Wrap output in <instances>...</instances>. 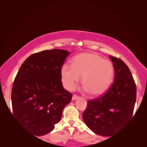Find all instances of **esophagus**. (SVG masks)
<instances>
[{
	"instance_id": "obj_1",
	"label": "esophagus",
	"mask_w": 147,
	"mask_h": 147,
	"mask_svg": "<svg viewBox=\"0 0 147 147\" xmlns=\"http://www.w3.org/2000/svg\"><path fill=\"white\" fill-rule=\"evenodd\" d=\"M79 98L77 95H73V96H72V100H75L76 99H78V98Z\"/></svg>"
}]
</instances>
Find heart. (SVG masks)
Returning a JSON list of instances; mask_svg holds the SVG:
<instances>
[{
	"instance_id": "b5f03b06",
	"label": "heart",
	"mask_w": 147,
	"mask_h": 147,
	"mask_svg": "<svg viewBox=\"0 0 147 147\" xmlns=\"http://www.w3.org/2000/svg\"><path fill=\"white\" fill-rule=\"evenodd\" d=\"M113 64L95 53H86L74 58L72 65L65 63L61 68V78L64 87L73 89L80 81L84 89L93 96L104 93L109 87L114 76Z\"/></svg>"
}]
</instances>
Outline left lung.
Wrapping results in <instances>:
<instances>
[{
    "mask_svg": "<svg viewBox=\"0 0 147 147\" xmlns=\"http://www.w3.org/2000/svg\"><path fill=\"white\" fill-rule=\"evenodd\" d=\"M114 81L104 95L88 102L82 114L85 124L94 133L110 136L129 121L133 114L136 87L129 68L123 61L110 56Z\"/></svg>",
    "mask_w": 147,
    "mask_h": 147,
    "instance_id": "1",
    "label": "left lung"
}]
</instances>
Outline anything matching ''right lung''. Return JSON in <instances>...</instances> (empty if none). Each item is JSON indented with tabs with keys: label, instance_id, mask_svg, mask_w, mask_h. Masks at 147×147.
<instances>
[{
	"label": "right lung",
	"instance_id": "right-lung-1",
	"mask_svg": "<svg viewBox=\"0 0 147 147\" xmlns=\"http://www.w3.org/2000/svg\"><path fill=\"white\" fill-rule=\"evenodd\" d=\"M69 54L57 49L32 54L14 80L12 115L36 136L52 131L71 101L72 94L64 89L61 81V68Z\"/></svg>",
	"mask_w": 147,
	"mask_h": 147
}]
</instances>
